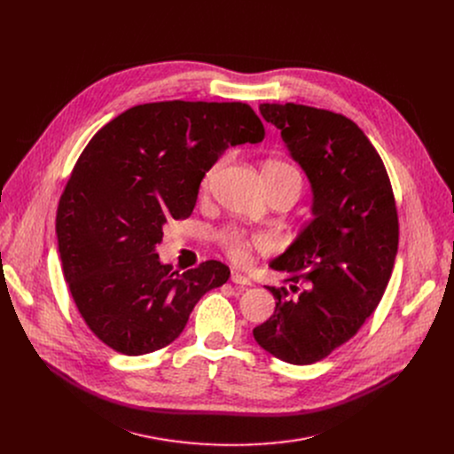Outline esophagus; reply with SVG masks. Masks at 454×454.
<instances>
[{
	"label": "esophagus",
	"mask_w": 454,
	"mask_h": 454,
	"mask_svg": "<svg viewBox=\"0 0 454 454\" xmlns=\"http://www.w3.org/2000/svg\"><path fill=\"white\" fill-rule=\"evenodd\" d=\"M230 280H231L233 284H237V286H251V280H249L246 275L239 273V271H231Z\"/></svg>",
	"instance_id": "obj_1"
}]
</instances>
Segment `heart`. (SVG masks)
<instances>
[{"instance_id":"b5f03b06","label":"heart","mask_w":454,"mask_h":454,"mask_svg":"<svg viewBox=\"0 0 454 454\" xmlns=\"http://www.w3.org/2000/svg\"><path fill=\"white\" fill-rule=\"evenodd\" d=\"M224 160H219L215 165H212L208 168V172L205 174V179H203V186H208L210 181L214 179V176L217 174V170L221 168ZM268 172H273V174H282V172H289V174H298L291 165L287 163H282V161H275V163H270L266 167ZM221 242L224 246V249L228 251V254L233 258L235 262H247L249 261V254H251V249H261V251H270L273 247V240L268 237V235H256V237H244L242 233L239 231H224L221 233Z\"/></svg>"}]
</instances>
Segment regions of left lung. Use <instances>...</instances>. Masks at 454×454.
I'll use <instances>...</instances> for the list:
<instances>
[{"instance_id": "8db88e82", "label": "left lung", "mask_w": 454, "mask_h": 454, "mask_svg": "<svg viewBox=\"0 0 454 454\" xmlns=\"http://www.w3.org/2000/svg\"><path fill=\"white\" fill-rule=\"evenodd\" d=\"M310 184L312 219L270 262L287 289L254 341L291 364H312L347 343L390 282L399 223L390 179L361 129L343 114L300 104H261Z\"/></svg>"}]
</instances>
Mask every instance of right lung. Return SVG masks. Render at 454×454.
Here are the masks:
<instances>
[{
    "label": "right lung",
    "mask_w": 454,
    "mask_h": 454,
    "mask_svg": "<svg viewBox=\"0 0 454 454\" xmlns=\"http://www.w3.org/2000/svg\"><path fill=\"white\" fill-rule=\"evenodd\" d=\"M242 102H158L123 111L91 138L64 188L57 240L64 278L93 334L125 356L170 345L201 296L230 278L207 261L183 275L156 253L170 219L196 207L228 147L261 144Z\"/></svg>",
    "instance_id": "1"
}]
</instances>
